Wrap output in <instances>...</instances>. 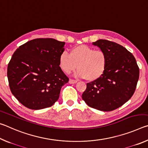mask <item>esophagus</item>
<instances>
[{
  "mask_svg": "<svg viewBox=\"0 0 148 148\" xmlns=\"http://www.w3.org/2000/svg\"><path fill=\"white\" fill-rule=\"evenodd\" d=\"M69 83L71 84H76L77 83V81H76V80L71 79L69 80Z\"/></svg>",
  "mask_w": 148,
  "mask_h": 148,
  "instance_id": "1",
  "label": "esophagus"
}]
</instances>
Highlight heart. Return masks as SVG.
Segmentation results:
<instances>
[{"label": "heart", "instance_id": "heart-1", "mask_svg": "<svg viewBox=\"0 0 148 148\" xmlns=\"http://www.w3.org/2000/svg\"><path fill=\"white\" fill-rule=\"evenodd\" d=\"M59 66L65 74H69L78 68L75 76L95 81L106 71L108 57L102 50H95L87 45H79L71 49V53L63 51L59 58Z\"/></svg>", "mask_w": 148, "mask_h": 148}]
</instances>
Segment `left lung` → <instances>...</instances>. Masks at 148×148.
<instances>
[{
    "label": "left lung",
    "instance_id": "left-lung-1",
    "mask_svg": "<svg viewBox=\"0 0 148 148\" xmlns=\"http://www.w3.org/2000/svg\"><path fill=\"white\" fill-rule=\"evenodd\" d=\"M106 53L108 64L104 74L87 84L82 99L89 106L112 111L131 98L139 78V68L131 52L116 42L99 40L92 42Z\"/></svg>",
    "mask_w": 148,
    "mask_h": 148
}]
</instances>
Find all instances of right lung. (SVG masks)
<instances>
[{
	"label": "right lung",
	"instance_id": "right-lung-1",
	"mask_svg": "<svg viewBox=\"0 0 148 148\" xmlns=\"http://www.w3.org/2000/svg\"><path fill=\"white\" fill-rule=\"evenodd\" d=\"M64 42L36 38L17 48L7 70L10 89L20 103L32 110L51 106L69 77L59 66Z\"/></svg>",
	"mask_w": 148,
	"mask_h": 148
}]
</instances>
